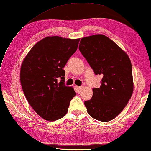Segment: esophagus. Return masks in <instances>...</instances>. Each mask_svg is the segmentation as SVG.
Listing matches in <instances>:
<instances>
[{
	"mask_svg": "<svg viewBox=\"0 0 151 151\" xmlns=\"http://www.w3.org/2000/svg\"><path fill=\"white\" fill-rule=\"evenodd\" d=\"M76 90H77V93L81 92V91H82V89L83 88V86H76Z\"/></svg>",
	"mask_w": 151,
	"mask_h": 151,
	"instance_id": "34e87169",
	"label": "esophagus"
}]
</instances>
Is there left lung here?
<instances>
[{
  "instance_id": "left-lung-1",
  "label": "left lung",
  "mask_w": 151,
  "mask_h": 151,
  "mask_svg": "<svg viewBox=\"0 0 151 151\" xmlns=\"http://www.w3.org/2000/svg\"><path fill=\"white\" fill-rule=\"evenodd\" d=\"M79 49L95 74L103 76L100 87L93 88L91 100L84 101L88 113L102 122L114 119L133 94L132 66L129 56L103 34L82 38Z\"/></svg>"
}]
</instances>
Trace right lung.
<instances>
[{"instance_id": "obj_1", "label": "right lung", "mask_w": 151, "mask_h": 151, "mask_svg": "<svg viewBox=\"0 0 151 151\" xmlns=\"http://www.w3.org/2000/svg\"><path fill=\"white\" fill-rule=\"evenodd\" d=\"M79 40L46 37L32 47L23 61L20 69L23 91L32 109L47 121L65 116L76 95L74 88L65 85L63 68L76 51Z\"/></svg>"}]
</instances>
